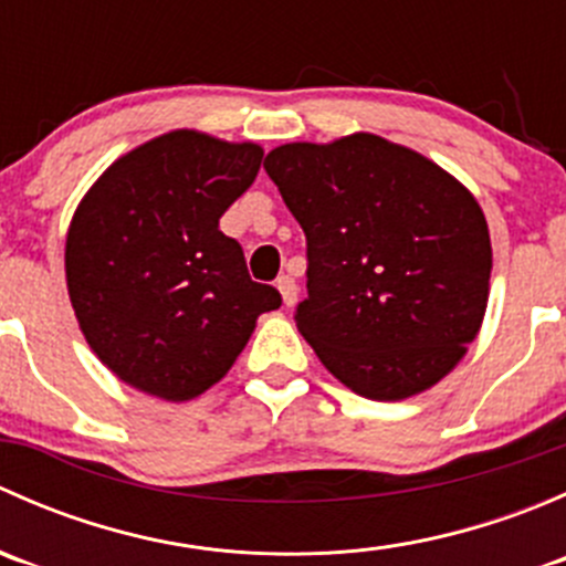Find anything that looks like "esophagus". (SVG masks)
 <instances>
[{
	"instance_id": "34e87169",
	"label": "esophagus",
	"mask_w": 566,
	"mask_h": 566,
	"mask_svg": "<svg viewBox=\"0 0 566 566\" xmlns=\"http://www.w3.org/2000/svg\"><path fill=\"white\" fill-rule=\"evenodd\" d=\"M276 287H279V293H282L284 306H293L295 298H298V287H295V279L293 276H279Z\"/></svg>"
}]
</instances>
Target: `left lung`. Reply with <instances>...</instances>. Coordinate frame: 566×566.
Instances as JSON below:
<instances>
[{
    "instance_id": "8db88e82",
    "label": "left lung",
    "mask_w": 566,
    "mask_h": 566,
    "mask_svg": "<svg viewBox=\"0 0 566 566\" xmlns=\"http://www.w3.org/2000/svg\"><path fill=\"white\" fill-rule=\"evenodd\" d=\"M262 167L306 235L295 325L325 369L380 402L436 386L488 306L493 251L476 199L375 134L282 145Z\"/></svg>"
}]
</instances>
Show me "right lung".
Returning <instances> with one entry per match:
<instances>
[{"label": "right lung", "instance_id": "right-lung-1", "mask_svg": "<svg viewBox=\"0 0 566 566\" xmlns=\"http://www.w3.org/2000/svg\"><path fill=\"white\" fill-rule=\"evenodd\" d=\"M262 147L172 130L114 161L71 221L67 293L95 356L134 389L182 402L219 384L256 317L282 306L219 230Z\"/></svg>", "mask_w": 566, "mask_h": 566}]
</instances>
